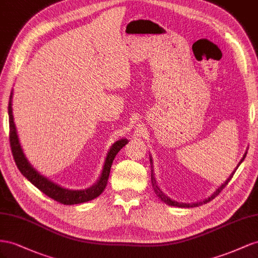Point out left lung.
I'll return each instance as SVG.
<instances>
[{
  "label": "left lung",
  "mask_w": 258,
  "mask_h": 258,
  "mask_svg": "<svg viewBox=\"0 0 258 258\" xmlns=\"http://www.w3.org/2000/svg\"><path fill=\"white\" fill-rule=\"evenodd\" d=\"M246 151H245V153H244V156H243V158H242L241 160H240V162H239V164L237 165V167L234 168V171L230 174V176L229 177H228L227 179H226V181L224 182V183H222V186H219L214 192H213L209 198H207V199H204L203 201H199V202H195V203H182V202H177V201H175V200H172V199H170L168 198L167 196H165L163 192H162V190L159 188V186H158V183H157V180H156V178H154V173H153V162H152V158L150 157V163H151V183H152V188H153V190H154V192H156V195L159 197V199L161 201H163V202H165L166 204H168V205H171V207H177V208H197V207H199V205H202V204H205V203H208V202H210L211 200H213V199H214L216 196H218L219 195V192L220 191H222L225 187H226V185L228 182H229V180L232 178V176H233V174H234V172L237 171V168L239 167V165L242 163V162H243V160L245 159V157H246Z\"/></svg>",
  "instance_id": "1"
}]
</instances>
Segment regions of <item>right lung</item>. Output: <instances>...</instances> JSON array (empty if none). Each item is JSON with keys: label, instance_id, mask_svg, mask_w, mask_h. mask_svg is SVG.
I'll return each mask as SVG.
<instances>
[{"label": "right lung", "instance_id": "add662e5", "mask_svg": "<svg viewBox=\"0 0 258 258\" xmlns=\"http://www.w3.org/2000/svg\"><path fill=\"white\" fill-rule=\"evenodd\" d=\"M12 99H13V91L11 93L10 102H9L10 143H11V148H12L14 160L16 162V165L18 167V170L20 171V173L23 174L25 177L32 183V185H34L39 190H41L43 194H45L47 197L51 198L53 200L59 202L61 204H66V205L80 204V203L91 201L93 199L100 196L107 186L110 168H111L112 162L116 156V153L128 143L127 139L122 138L111 146V148L109 149L107 153L104 167H102L99 179L95 182L92 187L87 189H82V190H71V189L63 188L59 185H57V183L53 182L50 179L46 178L45 176L41 175L26 158L24 150L21 148V145L19 143L17 130L14 123Z\"/></svg>", "mask_w": 258, "mask_h": 258}]
</instances>
